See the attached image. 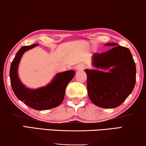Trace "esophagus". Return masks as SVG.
<instances>
[{"label":"esophagus","mask_w":146,"mask_h":146,"mask_svg":"<svg viewBox=\"0 0 146 146\" xmlns=\"http://www.w3.org/2000/svg\"><path fill=\"white\" fill-rule=\"evenodd\" d=\"M76 68L77 70H84L85 68H86V65L84 64H80L78 65Z\"/></svg>","instance_id":"34e87169"}]
</instances>
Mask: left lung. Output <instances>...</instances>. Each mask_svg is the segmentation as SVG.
Here are the masks:
<instances>
[{"instance_id":"1","label":"left lung","mask_w":146,"mask_h":146,"mask_svg":"<svg viewBox=\"0 0 146 146\" xmlns=\"http://www.w3.org/2000/svg\"><path fill=\"white\" fill-rule=\"evenodd\" d=\"M111 49L93 55L94 65L102 69L112 68L109 72L86 70L88 96L92 102L102 108L119 107L132 93L136 84V68L127 47L109 43Z\"/></svg>"}]
</instances>
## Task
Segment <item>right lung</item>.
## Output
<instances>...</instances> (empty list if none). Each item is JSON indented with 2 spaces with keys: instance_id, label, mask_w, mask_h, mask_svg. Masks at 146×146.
<instances>
[{
  "instance_id": "1",
  "label": "right lung",
  "mask_w": 146,
  "mask_h": 146,
  "mask_svg": "<svg viewBox=\"0 0 146 146\" xmlns=\"http://www.w3.org/2000/svg\"><path fill=\"white\" fill-rule=\"evenodd\" d=\"M37 44L22 47L17 52L10 69L12 88L16 96L27 106L35 110H47L58 106L64 98L68 84L74 76L75 71L68 70L57 74L51 83L46 87L30 90L21 83L18 76V66L22 54Z\"/></svg>"
}]
</instances>
